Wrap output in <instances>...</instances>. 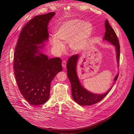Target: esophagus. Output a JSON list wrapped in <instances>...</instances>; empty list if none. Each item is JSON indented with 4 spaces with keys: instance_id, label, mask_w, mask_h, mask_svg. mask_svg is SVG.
<instances>
[{
    "instance_id": "obj_1",
    "label": "esophagus",
    "mask_w": 134,
    "mask_h": 134,
    "mask_svg": "<svg viewBox=\"0 0 134 134\" xmlns=\"http://www.w3.org/2000/svg\"><path fill=\"white\" fill-rule=\"evenodd\" d=\"M62 66L64 68H66V61H65V60L63 61V62H62Z\"/></svg>"
}]
</instances>
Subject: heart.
<instances>
[{
    "instance_id": "1",
    "label": "heart",
    "mask_w": 134,
    "mask_h": 134,
    "mask_svg": "<svg viewBox=\"0 0 134 134\" xmlns=\"http://www.w3.org/2000/svg\"><path fill=\"white\" fill-rule=\"evenodd\" d=\"M93 25L89 22L73 20L63 23L57 29L55 37L51 39L52 46L59 52L65 50L62 43H69L75 52H79L87 46L93 32Z\"/></svg>"
}]
</instances>
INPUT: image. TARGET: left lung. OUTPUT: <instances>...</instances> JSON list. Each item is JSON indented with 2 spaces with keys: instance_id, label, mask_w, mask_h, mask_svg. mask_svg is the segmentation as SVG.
Instances as JSON below:
<instances>
[{
  "instance_id": "obj_1",
  "label": "left lung",
  "mask_w": 134,
  "mask_h": 134,
  "mask_svg": "<svg viewBox=\"0 0 134 134\" xmlns=\"http://www.w3.org/2000/svg\"><path fill=\"white\" fill-rule=\"evenodd\" d=\"M105 32L103 40L107 41L115 47L116 51V58L118 65L120 59V46L117 35L113 29L110 25L107 20L105 22ZM80 55L75 54L69 58L66 68L67 69V76L71 86V95L74 100L81 105H91L97 103L102 100L110 92L113 84L117 80L118 74L114 78L113 83L111 87L107 92L103 94H95L92 93L85 89L81 84L77 74V62Z\"/></svg>"
}]
</instances>
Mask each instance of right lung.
I'll return each instance as SVG.
<instances>
[{
	"instance_id": "obj_1",
	"label": "right lung",
	"mask_w": 134,
	"mask_h": 134,
	"mask_svg": "<svg viewBox=\"0 0 134 134\" xmlns=\"http://www.w3.org/2000/svg\"><path fill=\"white\" fill-rule=\"evenodd\" d=\"M55 12L34 17L23 27L15 47L14 70L21 94L31 104L49 99L52 80L63 70L60 58H49L41 50L48 40V25Z\"/></svg>"
}]
</instances>
